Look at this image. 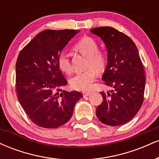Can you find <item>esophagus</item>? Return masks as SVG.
I'll return each instance as SVG.
<instances>
[{"instance_id": "34e87169", "label": "esophagus", "mask_w": 159, "mask_h": 159, "mask_svg": "<svg viewBox=\"0 0 159 159\" xmlns=\"http://www.w3.org/2000/svg\"><path fill=\"white\" fill-rule=\"evenodd\" d=\"M90 94H91V93H90V92H84V93H83L84 97H87V96H89Z\"/></svg>"}]
</instances>
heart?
<instances>
[{
	"label": "heart",
	"mask_w": 159,
	"mask_h": 159,
	"mask_svg": "<svg viewBox=\"0 0 159 159\" xmlns=\"http://www.w3.org/2000/svg\"><path fill=\"white\" fill-rule=\"evenodd\" d=\"M75 49L87 57L86 63L87 70L75 75L70 80L71 87L76 90L88 91L96 80V71L101 72L105 70L107 61V56L102 51L98 50L97 42L89 36L80 39L75 45ZM57 62L60 70L66 74L72 73V63L66 54L61 53L57 57Z\"/></svg>",
	"instance_id": "obj_1"
}]
</instances>
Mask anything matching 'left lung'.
Returning <instances> with one entry per match:
<instances>
[{"mask_svg":"<svg viewBox=\"0 0 159 159\" xmlns=\"http://www.w3.org/2000/svg\"><path fill=\"white\" fill-rule=\"evenodd\" d=\"M105 43L107 64L102 79L113 88L101 92L103 101L96 116L105 125H123L135 116L143 102L145 75L135 44L129 36L111 27L90 30Z\"/></svg>","mask_w":159,"mask_h":159,"instance_id":"left-lung-1","label":"left lung"}]
</instances>
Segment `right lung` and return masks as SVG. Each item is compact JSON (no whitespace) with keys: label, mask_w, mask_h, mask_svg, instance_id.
Listing matches in <instances>:
<instances>
[{"label":"right lung","mask_w":159,"mask_h":159,"mask_svg":"<svg viewBox=\"0 0 159 159\" xmlns=\"http://www.w3.org/2000/svg\"><path fill=\"white\" fill-rule=\"evenodd\" d=\"M79 30H45L25 46L16 64L17 97L30 120L39 127L55 129L70 120L78 91L62 90L67 81L58 68L57 57Z\"/></svg>","instance_id":"obj_1"}]
</instances>
